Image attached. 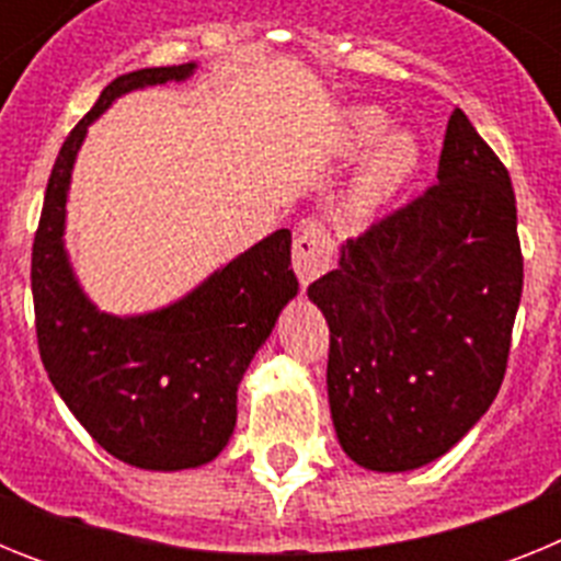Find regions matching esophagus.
<instances>
[{
	"label": "esophagus",
	"instance_id": "esophagus-1",
	"mask_svg": "<svg viewBox=\"0 0 561 561\" xmlns=\"http://www.w3.org/2000/svg\"><path fill=\"white\" fill-rule=\"evenodd\" d=\"M331 261H334V241L329 232L314 221H304L297 227L295 247H291V266H295L297 280L309 286L311 280L331 270Z\"/></svg>",
	"mask_w": 561,
	"mask_h": 561
}]
</instances>
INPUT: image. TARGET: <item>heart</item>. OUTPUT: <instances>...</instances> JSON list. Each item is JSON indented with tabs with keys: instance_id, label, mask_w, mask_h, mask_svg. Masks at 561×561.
I'll use <instances>...</instances> for the list:
<instances>
[{
	"instance_id": "heart-1",
	"label": "heart",
	"mask_w": 561,
	"mask_h": 561,
	"mask_svg": "<svg viewBox=\"0 0 561 561\" xmlns=\"http://www.w3.org/2000/svg\"><path fill=\"white\" fill-rule=\"evenodd\" d=\"M388 117L376 108H348L340 114L334 131V153L340 160H356L351 176L348 205L356 216H374L413 182L421 168V148L408 131H389Z\"/></svg>"
}]
</instances>
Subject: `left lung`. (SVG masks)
Here are the masks:
<instances>
[{
    "instance_id": "left-lung-1",
    "label": "left lung",
    "mask_w": 561,
    "mask_h": 561,
    "mask_svg": "<svg viewBox=\"0 0 561 561\" xmlns=\"http://www.w3.org/2000/svg\"><path fill=\"white\" fill-rule=\"evenodd\" d=\"M523 295L508 171L460 108L438 185L340 244L309 286L331 331L342 453L370 472L433 463L492 408Z\"/></svg>"
}]
</instances>
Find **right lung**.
<instances>
[{"label":"right lung","instance_id":"1","mask_svg":"<svg viewBox=\"0 0 561 561\" xmlns=\"http://www.w3.org/2000/svg\"><path fill=\"white\" fill-rule=\"evenodd\" d=\"M199 64L114 78L64 140L33 241V304L44 370L92 438L151 472L199 469L230 444L238 385L297 295L291 232L275 230L168 306L98 309L67 250L72 168L89 126L128 92L185 83Z\"/></svg>","mask_w":561,"mask_h":561}]
</instances>
